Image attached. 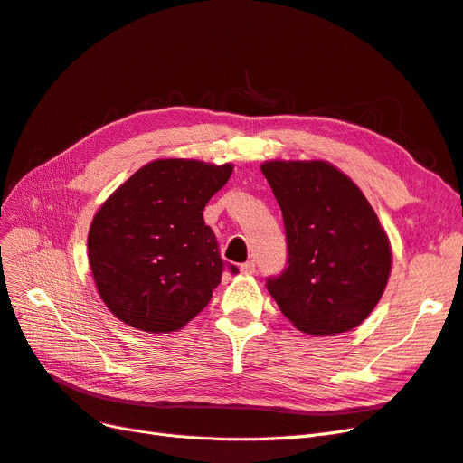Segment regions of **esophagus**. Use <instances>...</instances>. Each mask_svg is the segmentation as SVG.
<instances>
[{
    "label": "esophagus",
    "mask_w": 463,
    "mask_h": 463,
    "mask_svg": "<svg viewBox=\"0 0 463 463\" xmlns=\"http://www.w3.org/2000/svg\"><path fill=\"white\" fill-rule=\"evenodd\" d=\"M241 272H243L245 276H252V274H254V262H252V260L243 262V264H241Z\"/></svg>",
    "instance_id": "obj_1"
}]
</instances>
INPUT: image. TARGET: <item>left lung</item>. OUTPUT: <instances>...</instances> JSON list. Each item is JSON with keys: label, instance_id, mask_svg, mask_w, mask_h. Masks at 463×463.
Returning a JSON list of instances; mask_svg holds the SVG:
<instances>
[{"label": "left lung", "instance_id": "left-lung-1", "mask_svg": "<svg viewBox=\"0 0 463 463\" xmlns=\"http://www.w3.org/2000/svg\"><path fill=\"white\" fill-rule=\"evenodd\" d=\"M283 214L287 268L266 287L298 331L331 337L354 329L383 295L392 252L360 187L326 161L260 166Z\"/></svg>", "mask_w": 463, "mask_h": 463}]
</instances>
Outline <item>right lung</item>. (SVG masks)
Here are the masks:
<instances>
[{"instance_id": "add662e5", "label": "right lung", "mask_w": 463, "mask_h": 463, "mask_svg": "<svg viewBox=\"0 0 463 463\" xmlns=\"http://www.w3.org/2000/svg\"><path fill=\"white\" fill-rule=\"evenodd\" d=\"M232 172L230 163L158 158L101 204L90 226L88 259L95 287L120 322L178 331L209 305L224 260L203 211Z\"/></svg>"}]
</instances>
